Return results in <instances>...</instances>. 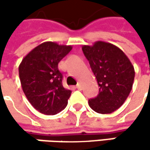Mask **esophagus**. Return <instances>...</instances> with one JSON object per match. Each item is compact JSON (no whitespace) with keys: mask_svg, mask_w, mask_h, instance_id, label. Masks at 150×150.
<instances>
[{"mask_svg":"<svg viewBox=\"0 0 150 150\" xmlns=\"http://www.w3.org/2000/svg\"><path fill=\"white\" fill-rule=\"evenodd\" d=\"M76 88L77 89H81V83H77V85H76Z\"/></svg>","mask_w":150,"mask_h":150,"instance_id":"34e87169","label":"esophagus"}]
</instances>
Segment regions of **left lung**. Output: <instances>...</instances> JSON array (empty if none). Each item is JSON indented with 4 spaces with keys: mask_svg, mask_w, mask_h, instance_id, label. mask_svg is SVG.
I'll return each mask as SVG.
<instances>
[{
    "mask_svg": "<svg viewBox=\"0 0 150 150\" xmlns=\"http://www.w3.org/2000/svg\"><path fill=\"white\" fill-rule=\"evenodd\" d=\"M81 48L100 87L88 105L99 114H110L124 103L132 89L134 66L122 49L111 43L99 41Z\"/></svg>",
    "mask_w": 150,
    "mask_h": 150,
    "instance_id": "1",
    "label": "left lung"
}]
</instances>
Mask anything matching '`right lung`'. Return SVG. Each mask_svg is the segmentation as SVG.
<instances>
[{
    "mask_svg": "<svg viewBox=\"0 0 150 150\" xmlns=\"http://www.w3.org/2000/svg\"><path fill=\"white\" fill-rule=\"evenodd\" d=\"M72 46L45 42L31 50L19 66L22 90L31 105L44 115H56L68 105L71 90L62 85L58 63Z\"/></svg>",
    "mask_w": 150,
    "mask_h": 150,
    "instance_id": "add662e5",
    "label": "right lung"
}]
</instances>
